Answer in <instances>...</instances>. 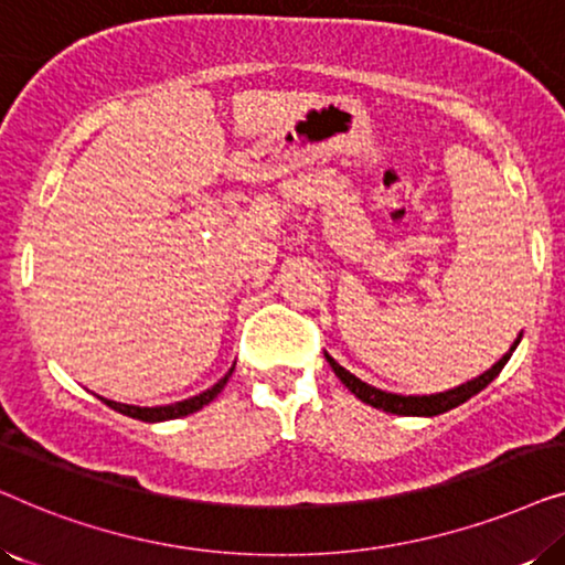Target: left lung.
<instances>
[{
  "instance_id": "1",
  "label": "left lung",
  "mask_w": 565,
  "mask_h": 565,
  "mask_svg": "<svg viewBox=\"0 0 565 565\" xmlns=\"http://www.w3.org/2000/svg\"><path fill=\"white\" fill-rule=\"evenodd\" d=\"M520 339H522V334L514 339L512 347H509V352L497 362V365H491L489 370H486V373L473 377V381L455 385V388L443 391V393H429V396H401V393L381 391V388H375V385L360 381V377L352 375L350 370H344L334 358H331V354L323 352V358H327V362L331 365V370L337 373L339 381H342L347 388H350L354 396L362 401V404L381 408V412L396 414V416H437V414L450 412V408H455V406L466 404L470 396L481 393L486 385H489L493 377L501 373V367H504L509 358H512V352L516 350V344H520Z\"/></svg>"
}]
</instances>
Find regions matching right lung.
Segmentation results:
<instances>
[{"label":"right lung","instance_id":"add662e5","mask_svg":"<svg viewBox=\"0 0 565 565\" xmlns=\"http://www.w3.org/2000/svg\"><path fill=\"white\" fill-rule=\"evenodd\" d=\"M231 373H234V367L228 370L226 375L221 377L218 383L211 385V388L198 393V396L192 398H184V401H177V404H167V406H130V404H118V401H110V398H103L107 406L115 408V412L126 414L130 416V419H141V422H149V424H157V422H169V419H180V416H188V414H195L200 412V408L211 404V401L218 396V393L223 391V385L228 383Z\"/></svg>","mask_w":565,"mask_h":565}]
</instances>
